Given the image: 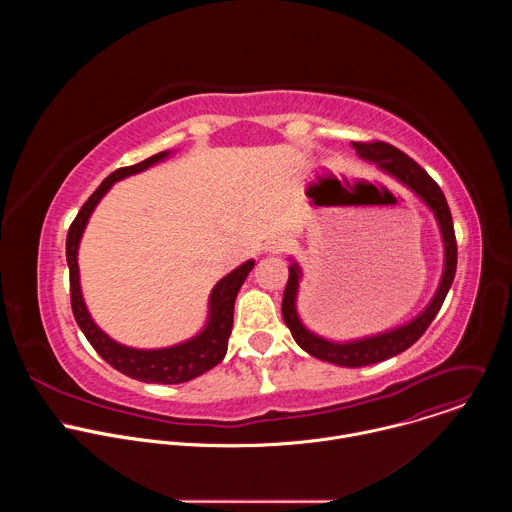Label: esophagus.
<instances>
[{"label": "esophagus", "mask_w": 512, "mask_h": 512, "mask_svg": "<svg viewBox=\"0 0 512 512\" xmlns=\"http://www.w3.org/2000/svg\"><path fill=\"white\" fill-rule=\"evenodd\" d=\"M265 249L271 251V253L283 251V249H285V239H283V237H271V239L265 243Z\"/></svg>", "instance_id": "34e87169"}]
</instances>
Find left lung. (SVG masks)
I'll return each mask as SVG.
<instances>
[{"instance_id": "left-lung-1", "label": "left lung", "mask_w": 512, "mask_h": 512, "mask_svg": "<svg viewBox=\"0 0 512 512\" xmlns=\"http://www.w3.org/2000/svg\"><path fill=\"white\" fill-rule=\"evenodd\" d=\"M352 148L362 160L375 162L383 172L391 174L397 178L401 184L411 188L433 212L437 225H440V233L444 239V273L440 287H437L433 300L429 306L409 324L399 326L395 330L369 336V338H360V340H350V342H332L326 340L314 332H310L296 308L298 300V285L302 279V271L298 263L289 265V279L283 291V302H281V314L285 320V326L289 328L291 336L304 348L308 354L338 364V367H367V364H375L381 360H387L391 356L401 354L407 350L411 344H415L421 334L427 330V326L433 322V318L440 312L448 291L452 287L454 275H456V265H458V245H456V235H454V223H452V212L446 202V196L442 188L435 184V180L417 164L413 162L407 154L401 150L393 148L391 143L385 141H352Z\"/></svg>"}]
</instances>
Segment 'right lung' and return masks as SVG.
Segmentation results:
<instances>
[{"label": "right lung", "mask_w": 512, "mask_h": 512, "mask_svg": "<svg viewBox=\"0 0 512 512\" xmlns=\"http://www.w3.org/2000/svg\"><path fill=\"white\" fill-rule=\"evenodd\" d=\"M170 152H160L148 160H143L135 166L119 168L113 174H109L101 186L89 196V200L83 204L79 210L77 218L72 221L68 235H66V263L70 271V306L72 314H75V320L91 346L99 352L103 360H107L113 369L123 373L125 377L143 381V383H162V385H178L192 381L200 377L202 373L210 371L216 367L227 354L229 348V336L233 330V314H235V300L241 285L245 283L249 271L253 269L255 261L249 259L243 265H239L235 271L225 275L221 281H218L212 291H210V302H208V322L202 328L200 334L194 338L170 346V348H156V350H139V348H129L113 338H109L91 318L85 300H83V291H81V281H79V243L85 233V227L89 223V216L93 214L95 206L99 200L107 194V190L133 174H139L143 170H148L150 166L162 162L168 158Z\"/></svg>", "instance_id": "add662e5"}]
</instances>
